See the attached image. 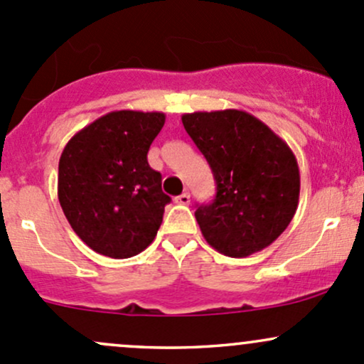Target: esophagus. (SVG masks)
I'll return each mask as SVG.
<instances>
[{
    "mask_svg": "<svg viewBox=\"0 0 364 364\" xmlns=\"http://www.w3.org/2000/svg\"><path fill=\"white\" fill-rule=\"evenodd\" d=\"M174 202L179 203V205H188V203H190V193H188V191H185V193L178 195V197L174 198Z\"/></svg>",
    "mask_w": 364,
    "mask_h": 364,
    "instance_id": "esophagus-1",
    "label": "esophagus"
}]
</instances>
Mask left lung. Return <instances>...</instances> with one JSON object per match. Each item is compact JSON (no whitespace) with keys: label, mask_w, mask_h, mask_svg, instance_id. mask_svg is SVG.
Returning a JSON list of instances; mask_svg holds the SVG:
<instances>
[{"label":"left lung","mask_w":364,"mask_h":364,"mask_svg":"<svg viewBox=\"0 0 364 364\" xmlns=\"http://www.w3.org/2000/svg\"><path fill=\"white\" fill-rule=\"evenodd\" d=\"M181 121L218 185L213 203L195 210L203 238L228 257L266 249L287 230L299 205L294 151L243 110L193 112Z\"/></svg>","instance_id":"obj_1"}]
</instances>
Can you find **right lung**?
Wrapping results in <instances>:
<instances>
[{
	"label": "right lung",
	"mask_w": 364,
	"mask_h": 364,
	"mask_svg": "<svg viewBox=\"0 0 364 364\" xmlns=\"http://www.w3.org/2000/svg\"><path fill=\"white\" fill-rule=\"evenodd\" d=\"M164 122L162 112H109L63 149L60 205L75 235L95 252L127 259L154 242L171 197L146 154Z\"/></svg>",
	"instance_id": "obj_1"
}]
</instances>
